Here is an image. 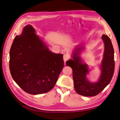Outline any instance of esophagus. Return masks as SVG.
Here are the masks:
<instances>
[{
  "mask_svg": "<svg viewBox=\"0 0 120 120\" xmlns=\"http://www.w3.org/2000/svg\"><path fill=\"white\" fill-rule=\"evenodd\" d=\"M70 58V57L68 54H64V56H63V60L64 61L66 62V61L68 60Z\"/></svg>",
  "mask_w": 120,
  "mask_h": 120,
  "instance_id": "obj_1",
  "label": "esophagus"
}]
</instances>
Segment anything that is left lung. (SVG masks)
Segmentation results:
<instances>
[{
    "mask_svg": "<svg viewBox=\"0 0 120 120\" xmlns=\"http://www.w3.org/2000/svg\"><path fill=\"white\" fill-rule=\"evenodd\" d=\"M102 39L104 43L103 58L101 64V73L99 80L91 82L87 79L89 72L88 66L82 63L79 56L82 47L75 49L73 53L72 60L67 62L66 65L71 67L75 90L78 94L84 96H95L108 85L113 75L115 70L114 50L109 38L103 34Z\"/></svg>",
    "mask_w": 120,
    "mask_h": 120,
    "instance_id": "1",
    "label": "left lung"
}]
</instances>
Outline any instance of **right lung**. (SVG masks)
<instances>
[{"label": "right lung", "instance_id": "obj_1", "mask_svg": "<svg viewBox=\"0 0 120 120\" xmlns=\"http://www.w3.org/2000/svg\"><path fill=\"white\" fill-rule=\"evenodd\" d=\"M30 25L16 35L10 52L12 78L23 90L33 95L50 91L64 67L63 55L52 53Z\"/></svg>", "mask_w": 120, "mask_h": 120}]
</instances>
